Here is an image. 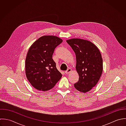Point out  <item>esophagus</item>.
Listing matches in <instances>:
<instances>
[{
    "label": "esophagus",
    "mask_w": 126,
    "mask_h": 126,
    "mask_svg": "<svg viewBox=\"0 0 126 126\" xmlns=\"http://www.w3.org/2000/svg\"><path fill=\"white\" fill-rule=\"evenodd\" d=\"M71 71H72V69H70V68H69L67 71H65V73L66 74H69Z\"/></svg>",
    "instance_id": "34e87169"
}]
</instances>
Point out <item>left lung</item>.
Returning <instances> with one entry per match:
<instances>
[{"label":"left lung","mask_w":126,"mask_h":126,"mask_svg":"<svg viewBox=\"0 0 126 126\" xmlns=\"http://www.w3.org/2000/svg\"><path fill=\"white\" fill-rule=\"evenodd\" d=\"M66 42L76 56V68L79 80L74 87L81 92H87L97 84L102 74L101 53L96 46L89 41L73 38Z\"/></svg>","instance_id":"1"}]
</instances>
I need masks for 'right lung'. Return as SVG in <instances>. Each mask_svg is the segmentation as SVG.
I'll use <instances>...</instances> for the list:
<instances>
[{"mask_svg": "<svg viewBox=\"0 0 126 126\" xmlns=\"http://www.w3.org/2000/svg\"><path fill=\"white\" fill-rule=\"evenodd\" d=\"M63 40L52 35L43 36L30 46L25 59V74L35 89L46 91L52 88L62 74L52 58L55 47Z\"/></svg>", "mask_w": 126, "mask_h": 126, "instance_id": "obj_1", "label": "right lung"}]
</instances>
